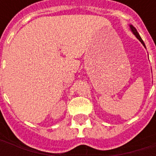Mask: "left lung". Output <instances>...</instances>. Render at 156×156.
Instances as JSON below:
<instances>
[{"label": "left lung", "instance_id": "left-lung-1", "mask_svg": "<svg viewBox=\"0 0 156 156\" xmlns=\"http://www.w3.org/2000/svg\"><path fill=\"white\" fill-rule=\"evenodd\" d=\"M129 29H130L131 32H133V34H134V35L135 36V37H136V38H137L138 40H139V41H140L141 43L143 44V46H144V48H145V44H144V41H143L142 38H141V37H140V34L138 33L137 30L135 29V27H134V26H133V25H129Z\"/></svg>", "mask_w": 156, "mask_h": 156}]
</instances>
